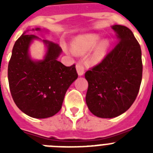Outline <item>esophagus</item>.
Here are the masks:
<instances>
[{
    "mask_svg": "<svg viewBox=\"0 0 153 153\" xmlns=\"http://www.w3.org/2000/svg\"><path fill=\"white\" fill-rule=\"evenodd\" d=\"M76 71L79 76H83L85 73V70H86V66L83 64L81 62H77L76 64Z\"/></svg>",
    "mask_w": 153,
    "mask_h": 153,
    "instance_id": "obj_1",
    "label": "esophagus"
}]
</instances>
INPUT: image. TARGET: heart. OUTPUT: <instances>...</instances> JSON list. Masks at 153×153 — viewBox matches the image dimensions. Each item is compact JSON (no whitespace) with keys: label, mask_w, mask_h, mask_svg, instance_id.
I'll return each mask as SVG.
<instances>
[{"label":"heart","mask_w":153,"mask_h":153,"mask_svg":"<svg viewBox=\"0 0 153 153\" xmlns=\"http://www.w3.org/2000/svg\"><path fill=\"white\" fill-rule=\"evenodd\" d=\"M99 36L96 34L83 35L78 37L74 44V51L79 53H86L90 51L98 42ZM108 44L106 40L99 43L92 53V59L94 61H99L104 56L107 50Z\"/></svg>","instance_id":"1"}]
</instances>
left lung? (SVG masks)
<instances>
[{"label": "left lung", "mask_w": 153, "mask_h": 153, "mask_svg": "<svg viewBox=\"0 0 153 153\" xmlns=\"http://www.w3.org/2000/svg\"><path fill=\"white\" fill-rule=\"evenodd\" d=\"M117 44L96 66L85 73L88 81L86 102L90 111L100 118H113L125 113L140 91L143 76L142 52L130 29L112 27Z\"/></svg>", "instance_id": "obj_1"}]
</instances>
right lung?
<instances>
[{
    "label": "right lung",
    "mask_w": 153,
    "mask_h": 153,
    "mask_svg": "<svg viewBox=\"0 0 153 153\" xmlns=\"http://www.w3.org/2000/svg\"><path fill=\"white\" fill-rule=\"evenodd\" d=\"M34 38L38 37L23 33L15 42L8 63V82L17 107L29 117L43 119L60 111L66 92L78 74L75 64L66 67L58 61L62 50L50 40H44L48 47L45 59L31 60L28 47Z\"/></svg>",
    "instance_id": "1"
}]
</instances>
